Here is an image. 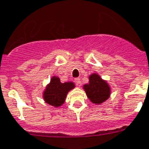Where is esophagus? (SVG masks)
Instances as JSON below:
<instances>
[{"label":"esophagus","instance_id":"34e87169","mask_svg":"<svg viewBox=\"0 0 149 149\" xmlns=\"http://www.w3.org/2000/svg\"><path fill=\"white\" fill-rule=\"evenodd\" d=\"M75 82L77 83V85H80L81 84V80L79 78H76L75 79Z\"/></svg>","mask_w":149,"mask_h":149}]
</instances>
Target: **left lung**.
<instances>
[{
  "label": "left lung",
  "instance_id": "8db88e82",
  "mask_svg": "<svg viewBox=\"0 0 149 149\" xmlns=\"http://www.w3.org/2000/svg\"><path fill=\"white\" fill-rule=\"evenodd\" d=\"M83 88L90 102L96 105L106 102L111 95L109 84L96 72L89 75V83L84 84Z\"/></svg>",
  "mask_w": 149,
  "mask_h": 149
}]
</instances>
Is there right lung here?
Returning <instances> with one entry per match:
<instances>
[{
	"mask_svg": "<svg viewBox=\"0 0 149 149\" xmlns=\"http://www.w3.org/2000/svg\"><path fill=\"white\" fill-rule=\"evenodd\" d=\"M76 87L73 82L61 83L60 78L54 76L43 92V99L50 106L59 108L65 102L69 92Z\"/></svg>",
	"mask_w": 149,
	"mask_h": 149,
	"instance_id": "obj_1",
	"label": "right lung"
}]
</instances>
